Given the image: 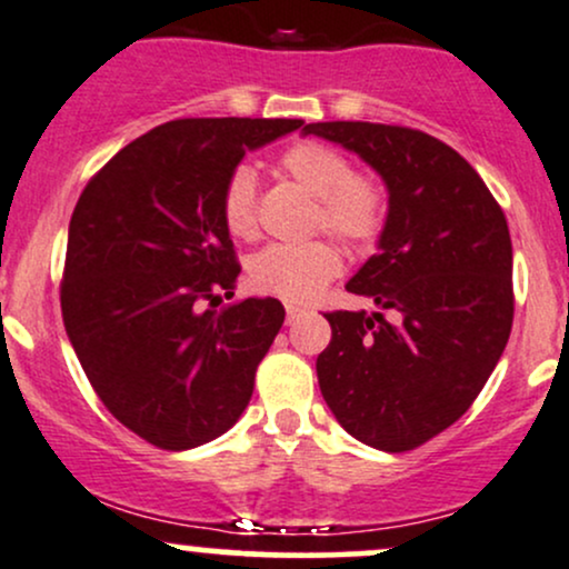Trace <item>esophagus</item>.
<instances>
[{
	"label": "esophagus",
	"instance_id": "34e87169",
	"mask_svg": "<svg viewBox=\"0 0 569 569\" xmlns=\"http://www.w3.org/2000/svg\"><path fill=\"white\" fill-rule=\"evenodd\" d=\"M284 311H287V322H296L298 317H303V315H306L303 306H296V303H287V306H284Z\"/></svg>",
	"mask_w": 569,
	"mask_h": 569
}]
</instances>
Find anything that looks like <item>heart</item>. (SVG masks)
I'll use <instances>...</instances> for the list:
<instances>
[{
  "mask_svg": "<svg viewBox=\"0 0 569 569\" xmlns=\"http://www.w3.org/2000/svg\"><path fill=\"white\" fill-rule=\"evenodd\" d=\"M279 169L317 199L315 228L336 236L352 250H368L379 241L387 222V196L373 177L357 174L343 152L322 142L287 147ZM220 214L236 239L258 236V177L250 166H236L220 193ZM341 271V254L330 241L271 244L254 254L250 279L266 296L284 301H311Z\"/></svg>",
  "mask_w": 569,
  "mask_h": 569,
  "instance_id": "obj_1",
  "label": "heart"
}]
</instances>
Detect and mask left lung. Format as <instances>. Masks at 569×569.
I'll return each instance as SVG.
<instances>
[{"mask_svg": "<svg viewBox=\"0 0 569 569\" xmlns=\"http://www.w3.org/2000/svg\"><path fill=\"white\" fill-rule=\"evenodd\" d=\"M303 133L357 152L387 184L379 252L347 290L376 311H330L317 357L338 425L381 451H411L473 406L513 325L508 220L478 171L430 133L333 120Z\"/></svg>", "mask_w": 569, "mask_h": 569, "instance_id": "8db88e82", "label": "left lung"}]
</instances>
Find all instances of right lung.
I'll return each mask as SVG.
<instances>
[{"instance_id":"add662e5","label":"right lung","mask_w":569,"mask_h":569,"mask_svg":"<svg viewBox=\"0 0 569 569\" xmlns=\"http://www.w3.org/2000/svg\"><path fill=\"white\" fill-rule=\"evenodd\" d=\"M303 120L184 118L126 144L69 222L61 315L107 411L158 449L209 443L239 422L284 322L277 298H233L241 266L220 214L228 174Z\"/></svg>"}]
</instances>
